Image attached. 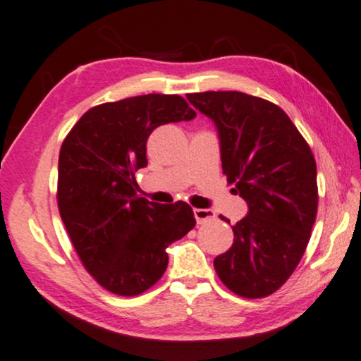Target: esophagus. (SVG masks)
<instances>
[{"label":"esophagus","instance_id":"34e87169","mask_svg":"<svg viewBox=\"0 0 361 361\" xmlns=\"http://www.w3.org/2000/svg\"><path fill=\"white\" fill-rule=\"evenodd\" d=\"M193 215H195V219H197L198 224L210 222V220L215 219V212L208 210V208H195Z\"/></svg>","mask_w":361,"mask_h":361}]
</instances>
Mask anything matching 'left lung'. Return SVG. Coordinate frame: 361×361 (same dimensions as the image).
Instances as JSON below:
<instances>
[{"label":"left lung","mask_w":361,"mask_h":361,"mask_svg":"<svg viewBox=\"0 0 361 361\" xmlns=\"http://www.w3.org/2000/svg\"><path fill=\"white\" fill-rule=\"evenodd\" d=\"M186 97L215 123L224 175L249 205L232 227V247L214 260L216 274L237 296H271L298 267L318 214L311 147L266 99L237 90Z\"/></svg>","instance_id":"1"}]
</instances>
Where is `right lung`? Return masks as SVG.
I'll use <instances>...</instances> for the list:
<instances>
[{"mask_svg": "<svg viewBox=\"0 0 361 361\" xmlns=\"http://www.w3.org/2000/svg\"><path fill=\"white\" fill-rule=\"evenodd\" d=\"M197 116L180 95L147 94L106 102L77 121L60 147L56 203L90 276L117 296H137L161 279L166 247L195 227L188 203L137 197L134 173L158 126Z\"/></svg>", "mask_w": 361, "mask_h": 361, "instance_id": "add662e5", "label": "right lung"}]
</instances>
